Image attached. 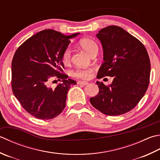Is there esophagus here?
<instances>
[{
    "label": "esophagus",
    "instance_id": "1",
    "mask_svg": "<svg viewBox=\"0 0 160 160\" xmlns=\"http://www.w3.org/2000/svg\"><path fill=\"white\" fill-rule=\"evenodd\" d=\"M77 83L78 84H81V85H87V84H88V82H85V81H78Z\"/></svg>",
    "mask_w": 160,
    "mask_h": 160
}]
</instances>
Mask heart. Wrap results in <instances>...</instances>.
Here are the masks:
<instances>
[{
  "mask_svg": "<svg viewBox=\"0 0 160 160\" xmlns=\"http://www.w3.org/2000/svg\"><path fill=\"white\" fill-rule=\"evenodd\" d=\"M81 47L91 55L93 52L98 51V46L94 41L91 39H82L80 41ZM71 51L69 48H66L62 55V62L67 65L71 62ZM95 70V68H78L73 71V76L80 78V79L87 80L92 76V72Z\"/></svg>",
  "mask_w": 160,
  "mask_h": 160,
  "instance_id": "heart-1",
  "label": "heart"
}]
</instances>
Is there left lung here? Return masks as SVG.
<instances>
[{
  "mask_svg": "<svg viewBox=\"0 0 160 160\" xmlns=\"http://www.w3.org/2000/svg\"><path fill=\"white\" fill-rule=\"evenodd\" d=\"M103 49L104 62L97 78L113 77L106 86L96 82L99 92L90 102L102 114L118 116L138 104L148 89L151 62L143 43L123 28L109 26L96 34Z\"/></svg>",
  "mask_w": 160,
  "mask_h": 160,
  "instance_id": "1",
  "label": "left lung"
}]
</instances>
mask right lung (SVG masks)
Listing matches in <instances>:
<instances>
[{
    "label": "right lung",
    "mask_w": 160,
    "mask_h": 160,
    "mask_svg": "<svg viewBox=\"0 0 160 160\" xmlns=\"http://www.w3.org/2000/svg\"><path fill=\"white\" fill-rule=\"evenodd\" d=\"M79 34L67 36L54 30H44L28 39L15 52L12 62V92L34 117L51 119L65 108L68 91L76 82L62 73V55L69 39ZM54 78L62 82L52 88L49 83Z\"/></svg>",
    "instance_id": "add662e5"
}]
</instances>
